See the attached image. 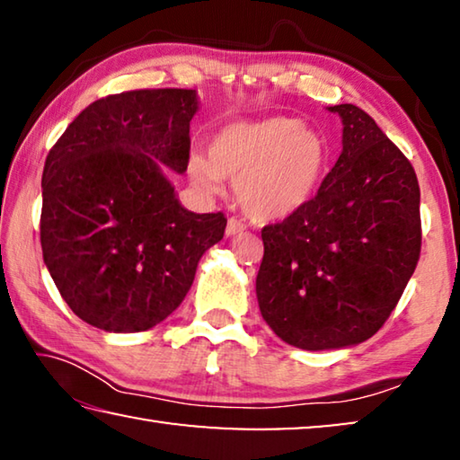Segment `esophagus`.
Wrapping results in <instances>:
<instances>
[{
	"label": "esophagus",
	"mask_w": 460,
	"mask_h": 460,
	"mask_svg": "<svg viewBox=\"0 0 460 460\" xmlns=\"http://www.w3.org/2000/svg\"><path fill=\"white\" fill-rule=\"evenodd\" d=\"M243 231H245V225L231 217V219L227 221V227H225V235L233 237V235H239V233H243Z\"/></svg>",
	"instance_id": "esophagus-1"
}]
</instances>
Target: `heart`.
<instances>
[{
    "mask_svg": "<svg viewBox=\"0 0 460 460\" xmlns=\"http://www.w3.org/2000/svg\"><path fill=\"white\" fill-rule=\"evenodd\" d=\"M329 144L296 118L233 121L208 144V158L192 154V182L207 192L235 181V199L253 221H282L302 211L321 190L329 170Z\"/></svg>",
    "mask_w": 460,
    "mask_h": 460,
    "instance_id": "heart-1",
    "label": "heart"
}]
</instances>
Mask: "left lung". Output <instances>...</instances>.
Returning <instances> with one entry per match:
<instances>
[{"mask_svg":"<svg viewBox=\"0 0 460 460\" xmlns=\"http://www.w3.org/2000/svg\"><path fill=\"white\" fill-rule=\"evenodd\" d=\"M342 152L310 205L261 229L260 310L305 351L359 345L392 314L422 245L414 168L367 113L329 107Z\"/></svg>","mask_w":460,"mask_h":460,"instance_id":"1","label":"left lung"}]
</instances>
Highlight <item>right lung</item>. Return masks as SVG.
Returning <instances> with one entry per match:
<instances>
[{
  "mask_svg": "<svg viewBox=\"0 0 460 460\" xmlns=\"http://www.w3.org/2000/svg\"><path fill=\"white\" fill-rule=\"evenodd\" d=\"M192 89H142L91 103L46 155L40 243L81 321L139 332L181 306L225 233L223 213H192L170 170L186 172Z\"/></svg>",
  "mask_w": 460,
  "mask_h": 460,
  "instance_id": "1",
  "label": "right lung"
}]
</instances>
